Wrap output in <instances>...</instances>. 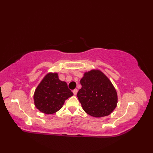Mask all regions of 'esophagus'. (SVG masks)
<instances>
[{
    "instance_id": "obj_1",
    "label": "esophagus",
    "mask_w": 153,
    "mask_h": 153,
    "mask_svg": "<svg viewBox=\"0 0 153 153\" xmlns=\"http://www.w3.org/2000/svg\"><path fill=\"white\" fill-rule=\"evenodd\" d=\"M77 89H74L73 91V93L74 95H77Z\"/></svg>"
}]
</instances>
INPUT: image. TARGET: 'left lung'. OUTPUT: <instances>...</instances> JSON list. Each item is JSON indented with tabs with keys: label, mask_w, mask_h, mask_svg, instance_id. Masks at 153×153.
<instances>
[{
	"label": "left lung",
	"mask_w": 153,
	"mask_h": 153,
	"mask_svg": "<svg viewBox=\"0 0 153 153\" xmlns=\"http://www.w3.org/2000/svg\"><path fill=\"white\" fill-rule=\"evenodd\" d=\"M77 94L84 111L95 118L110 115L116 108L118 95L114 87L106 75L99 70L84 73Z\"/></svg>",
	"instance_id": "left-lung-1"
}]
</instances>
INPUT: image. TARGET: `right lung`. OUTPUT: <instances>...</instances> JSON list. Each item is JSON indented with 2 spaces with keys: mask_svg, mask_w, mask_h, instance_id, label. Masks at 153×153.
I'll use <instances>...</instances> for the list:
<instances>
[{
  "mask_svg": "<svg viewBox=\"0 0 153 153\" xmlns=\"http://www.w3.org/2000/svg\"><path fill=\"white\" fill-rule=\"evenodd\" d=\"M74 95L67 83L60 81L58 73H48L35 91L33 99L36 108L40 112L52 114L58 111L65 100Z\"/></svg>",
  "mask_w": 153,
  "mask_h": 153,
  "instance_id": "add662e5",
  "label": "right lung"
}]
</instances>
